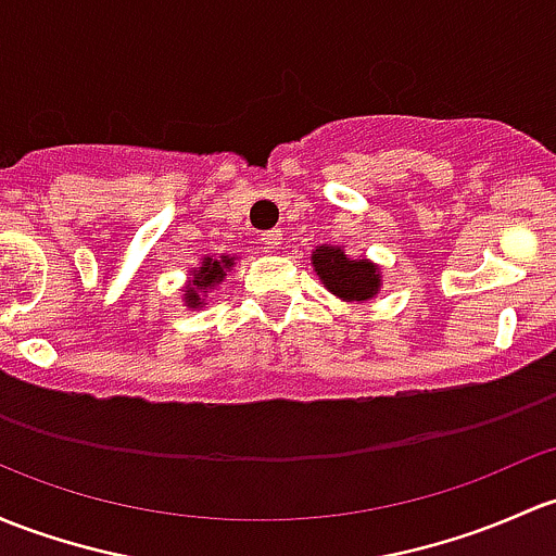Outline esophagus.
Listing matches in <instances>:
<instances>
[{
	"label": "esophagus",
	"instance_id": "esophagus-1",
	"mask_svg": "<svg viewBox=\"0 0 556 556\" xmlns=\"http://www.w3.org/2000/svg\"><path fill=\"white\" fill-rule=\"evenodd\" d=\"M261 253H274V250L279 248V244H282V233L279 231H266V233H261Z\"/></svg>",
	"mask_w": 556,
	"mask_h": 556
}]
</instances>
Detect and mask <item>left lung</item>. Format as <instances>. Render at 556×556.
Instances as JSON below:
<instances>
[{"label": "left lung", "instance_id": "obj_1", "mask_svg": "<svg viewBox=\"0 0 556 556\" xmlns=\"http://www.w3.org/2000/svg\"><path fill=\"white\" fill-rule=\"evenodd\" d=\"M312 266L327 293L346 303H365L381 293V266L367 258H349L338 244L312 250Z\"/></svg>", "mask_w": 556, "mask_h": 556}]
</instances>
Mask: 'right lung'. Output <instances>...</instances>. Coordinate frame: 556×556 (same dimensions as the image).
Instances as JSON below:
<instances>
[{
  "instance_id": "1",
  "label": "right lung",
  "mask_w": 556,
  "mask_h": 556,
  "mask_svg": "<svg viewBox=\"0 0 556 556\" xmlns=\"http://www.w3.org/2000/svg\"><path fill=\"white\" fill-rule=\"evenodd\" d=\"M237 255H202L197 268L189 271V282L184 288V303L189 308H202L204 298L213 293L226 279V271H231Z\"/></svg>"
}]
</instances>
